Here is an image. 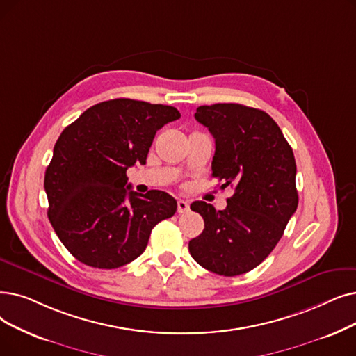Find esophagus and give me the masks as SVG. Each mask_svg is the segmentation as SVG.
Here are the masks:
<instances>
[{
  "label": "esophagus",
  "instance_id": "obj_1",
  "mask_svg": "<svg viewBox=\"0 0 356 356\" xmlns=\"http://www.w3.org/2000/svg\"><path fill=\"white\" fill-rule=\"evenodd\" d=\"M188 211H189V202H188V200L179 199L177 200V212L179 213H186Z\"/></svg>",
  "mask_w": 356,
  "mask_h": 356
}]
</instances>
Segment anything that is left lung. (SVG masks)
<instances>
[{
  "label": "left lung",
  "mask_w": 356,
  "mask_h": 356,
  "mask_svg": "<svg viewBox=\"0 0 356 356\" xmlns=\"http://www.w3.org/2000/svg\"><path fill=\"white\" fill-rule=\"evenodd\" d=\"M195 118L212 134V177L234 186L227 208L196 200L205 228L189 241L197 264L222 276L259 266L281 240L298 207L297 165L281 128L264 111L237 103L199 106Z\"/></svg>",
  "instance_id": "1"
}]
</instances>
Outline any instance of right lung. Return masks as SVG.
I'll use <instances>...</instances> for the list:
<instances>
[{
    "label": "right lung",
    "instance_id": "right-lung-1",
    "mask_svg": "<svg viewBox=\"0 0 356 356\" xmlns=\"http://www.w3.org/2000/svg\"><path fill=\"white\" fill-rule=\"evenodd\" d=\"M179 118L172 106L115 99L91 106L59 135L44 173L48 216L81 264H129L145 250L152 228L175 215L173 196L131 191L127 170L145 164L156 132Z\"/></svg>",
    "mask_w": 356,
    "mask_h": 356
}]
</instances>
